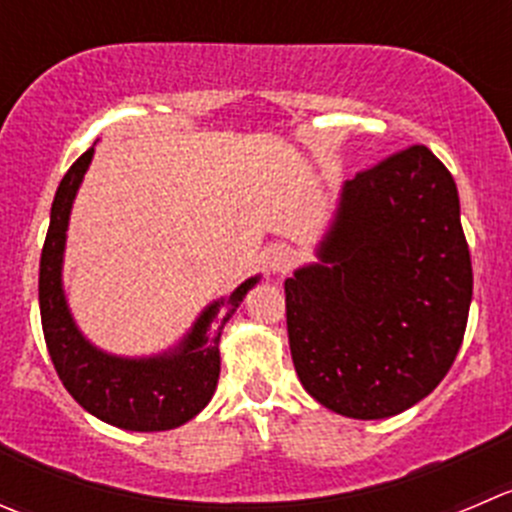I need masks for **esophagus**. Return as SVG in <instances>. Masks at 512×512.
Here are the masks:
<instances>
[{
    "mask_svg": "<svg viewBox=\"0 0 512 512\" xmlns=\"http://www.w3.org/2000/svg\"><path fill=\"white\" fill-rule=\"evenodd\" d=\"M267 262H270L272 272H277V275H285V272L295 265V252H292V247H287V245H275L270 250Z\"/></svg>",
    "mask_w": 512,
    "mask_h": 512,
    "instance_id": "obj_1",
    "label": "esophagus"
}]
</instances>
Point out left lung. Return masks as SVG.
<instances>
[{
  "label": "left lung",
  "mask_w": 512,
  "mask_h": 512,
  "mask_svg": "<svg viewBox=\"0 0 512 512\" xmlns=\"http://www.w3.org/2000/svg\"><path fill=\"white\" fill-rule=\"evenodd\" d=\"M320 257L285 280L302 388L357 420L413 408L453 367L473 300L448 167L410 145L357 172Z\"/></svg>",
  "instance_id": "left-lung-1"
}]
</instances>
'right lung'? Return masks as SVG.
<instances>
[{
    "label": "right lung",
    "mask_w": 512,
    "mask_h": 512,
    "mask_svg": "<svg viewBox=\"0 0 512 512\" xmlns=\"http://www.w3.org/2000/svg\"><path fill=\"white\" fill-rule=\"evenodd\" d=\"M89 147L57 187L47 240L39 260V312L44 342L59 380L87 413L122 430H172L195 418L217 388L220 335L257 277L242 282L227 300L207 307L182 347L152 360H122L89 345L69 317L62 292V252L69 210L92 162Z\"/></svg>",
    "instance_id": "right-lung-1"
}]
</instances>
